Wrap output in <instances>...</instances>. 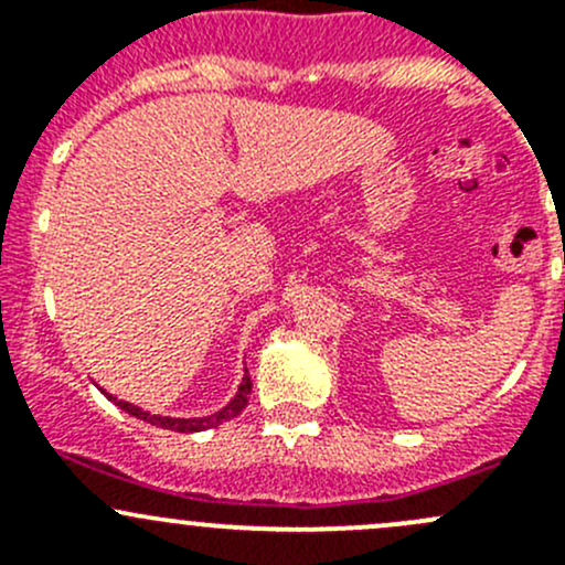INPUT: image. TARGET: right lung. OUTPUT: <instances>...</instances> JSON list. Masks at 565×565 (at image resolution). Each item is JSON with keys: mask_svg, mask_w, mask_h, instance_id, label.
Here are the masks:
<instances>
[{"mask_svg": "<svg viewBox=\"0 0 565 565\" xmlns=\"http://www.w3.org/2000/svg\"><path fill=\"white\" fill-rule=\"evenodd\" d=\"M248 393H250V377L246 374V377H243L241 391H237V396L232 398V402L226 404L224 409H218V413L207 415V418H163V415L145 413V409L136 407V404L117 402V398H114V396H108V398H111V402L117 404V407H122L128 415H136V418L147 420V424H152V426H161V429L202 431V429H213V426H218V424H224V420H232V418H235V415H241L243 409H246V404H248Z\"/></svg>", "mask_w": 565, "mask_h": 565, "instance_id": "add662e5", "label": "right lung"}]
</instances>
